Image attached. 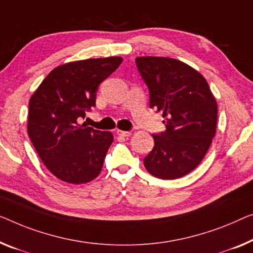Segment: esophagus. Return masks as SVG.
Wrapping results in <instances>:
<instances>
[{
	"label": "esophagus",
	"instance_id": "1",
	"mask_svg": "<svg viewBox=\"0 0 253 253\" xmlns=\"http://www.w3.org/2000/svg\"><path fill=\"white\" fill-rule=\"evenodd\" d=\"M117 134L119 135V136H123V137H128L130 136V131H127V130H117Z\"/></svg>",
	"mask_w": 253,
	"mask_h": 253
}]
</instances>
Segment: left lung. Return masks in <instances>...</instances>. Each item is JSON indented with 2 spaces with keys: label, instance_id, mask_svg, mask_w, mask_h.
I'll return each mask as SVG.
<instances>
[{
  "label": "left lung",
  "instance_id": "1",
  "mask_svg": "<svg viewBox=\"0 0 253 253\" xmlns=\"http://www.w3.org/2000/svg\"><path fill=\"white\" fill-rule=\"evenodd\" d=\"M149 88L150 108L161 112L166 130L152 134L154 146L144 158L151 175L161 179L185 176L201 163L216 133L217 103L208 83L179 60L135 59Z\"/></svg>",
  "mask_w": 253,
  "mask_h": 253
}]
</instances>
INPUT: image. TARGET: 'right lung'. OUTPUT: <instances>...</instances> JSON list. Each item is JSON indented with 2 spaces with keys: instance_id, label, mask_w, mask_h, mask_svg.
<instances>
[{
  "instance_id": "right-lung-1",
  "label": "right lung",
  "mask_w": 253,
  "mask_h": 253,
  "mask_svg": "<svg viewBox=\"0 0 253 253\" xmlns=\"http://www.w3.org/2000/svg\"><path fill=\"white\" fill-rule=\"evenodd\" d=\"M120 56L56 67L29 101L28 135L55 177L84 184L99 176L114 136L78 122L95 107L99 85L120 66Z\"/></svg>"
}]
</instances>
